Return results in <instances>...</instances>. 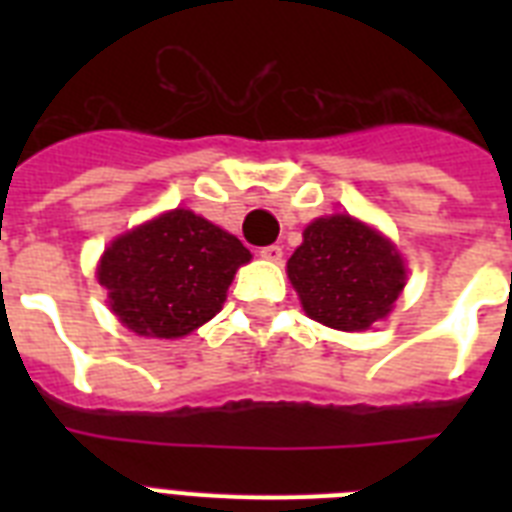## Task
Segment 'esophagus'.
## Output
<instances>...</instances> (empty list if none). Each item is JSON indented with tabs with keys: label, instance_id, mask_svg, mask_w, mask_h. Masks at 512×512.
Returning <instances> with one entry per match:
<instances>
[{
	"label": "esophagus",
	"instance_id": "obj_1",
	"mask_svg": "<svg viewBox=\"0 0 512 512\" xmlns=\"http://www.w3.org/2000/svg\"><path fill=\"white\" fill-rule=\"evenodd\" d=\"M281 255H284V249H281L279 244H268V247L260 249V257H263V260H271V263H279Z\"/></svg>",
	"mask_w": 512,
	"mask_h": 512
}]
</instances>
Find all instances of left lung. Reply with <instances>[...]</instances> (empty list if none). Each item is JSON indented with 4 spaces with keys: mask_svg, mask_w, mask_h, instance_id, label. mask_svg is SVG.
<instances>
[{
    "mask_svg": "<svg viewBox=\"0 0 512 512\" xmlns=\"http://www.w3.org/2000/svg\"><path fill=\"white\" fill-rule=\"evenodd\" d=\"M305 313L319 324L358 332L388 316L406 284L388 239L348 215L313 220L287 263Z\"/></svg>",
    "mask_w": 512,
    "mask_h": 512,
    "instance_id": "8db88e82",
    "label": "left lung"
}]
</instances>
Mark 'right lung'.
Returning a JSON list of instances; mask_svg holds the SVG:
<instances>
[{"label": "right lung", "mask_w": 512, "mask_h": 512, "mask_svg": "<svg viewBox=\"0 0 512 512\" xmlns=\"http://www.w3.org/2000/svg\"><path fill=\"white\" fill-rule=\"evenodd\" d=\"M249 249L191 209H172L106 249L98 281L111 311L143 337H183L215 316Z\"/></svg>", "instance_id": "1"}]
</instances>
